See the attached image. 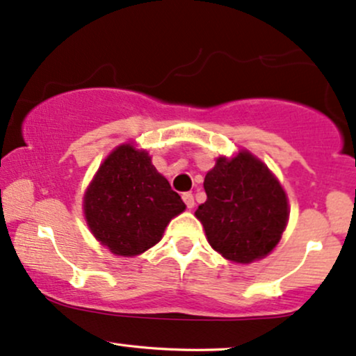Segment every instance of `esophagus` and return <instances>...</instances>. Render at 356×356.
Returning <instances> with one entry per match:
<instances>
[{"mask_svg": "<svg viewBox=\"0 0 356 356\" xmlns=\"http://www.w3.org/2000/svg\"><path fill=\"white\" fill-rule=\"evenodd\" d=\"M183 201H185L188 209H191L195 206V198H193L191 193H183Z\"/></svg>", "mask_w": 356, "mask_h": 356, "instance_id": "34e87169", "label": "esophagus"}]
</instances>
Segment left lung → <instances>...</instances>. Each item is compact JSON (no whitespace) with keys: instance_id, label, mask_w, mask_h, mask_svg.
Listing matches in <instances>:
<instances>
[{"instance_id":"left-lung-1","label":"left lung","mask_w":356,"mask_h":356,"mask_svg":"<svg viewBox=\"0 0 356 356\" xmlns=\"http://www.w3.org/2000/svg\"><path fill=\"white\" fill-rule=\"evenodd\" d=\"M208 200L196 209L214 251L234 262L256 261L277 245L287 225L282 186L249 152L221 156L206 173Z\"/></svg>"}]
</instances>
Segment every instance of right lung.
I'll return each instance as SVG.
<instances>
[{"mask_svg":"<svg viewBox=\"0 0 356 356\" xmlns=\"http://www.w3.org/2000/svg\"><path fill=\"white\" fill-rule=\"evenodd\" d=\"M185 208L148 153L129 143L107 156L84 196L90 231L118 256H137L155 245Z\"/></svg>","mask_w":356,"mask_h":356,"instance_id":"1","label":"right lung"}]
</instances>
